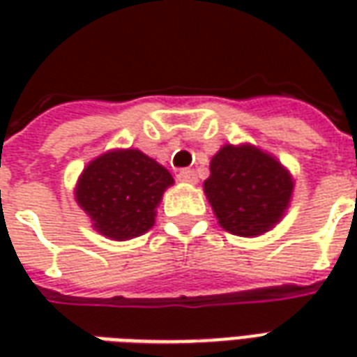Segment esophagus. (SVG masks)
<instances>
[{
  "instance_id": "esophagus-1",
  "label": "esophagus",
  "mask_w": 357,
  "mask_h": 357,
  "mask_svg": "<svg viewBox=\"0 0 357 357\" xmlns=\"http://www.w3.org/2000/svg\"><path fill=\"white\" fill-rule=\"evenodd\" d=\"M178 179L181 183H197V174L191 168H185V170H179Z\"/></svg>"
}]
</instances>
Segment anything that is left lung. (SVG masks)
<instances>
[{
	"label": "left lung",
	"mask_w": 357,
	"mask_h": 357,
	"mask_svg": "<svg viewBox=\"0 0 357 357\" xmlns=\"http://www.w3.org/2000/svg\"><path fill=\"white\" fill-rule=\"evenodd\" d=\"M283 164L252 145H224L210 160L204 193L225 231L256 237L273 229L292 197Z\"/></svg>",
	"instance_id": "1"
}]
</instances>
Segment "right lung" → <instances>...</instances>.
Here are the masks:
<instances>
[{
    "mask_svg": "<svg viewBox=\"0 0 357 357\" xmlns=\"http://www.w3.org/2000/svg\"><path fill=\"white\" fill-rule=\"evenodd\" d=\"M172 174L137 149H116L84 168L76 202L97 231L114 241L139 237L155 224L156 206Z\"/></svg>",
    "mask_w": 357,
    "mask_h": 357,
    "instance_id": "1",
    "label": "right lung"
}]
</instances>
